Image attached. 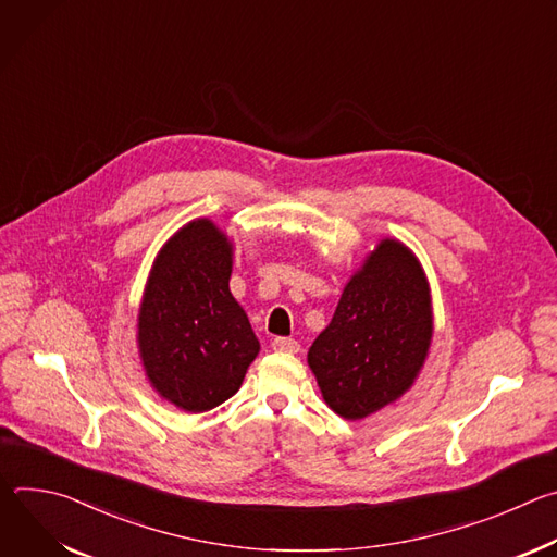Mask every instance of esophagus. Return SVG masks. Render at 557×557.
<instances>
[{
  "label": "esophagus",
  "instance_id": "34e87169",
  "mask_svg": "<svg viewBox=\"0 0 557 557\" xmlns=\"http://www.w3.org/2000/svg\"><path fill=\"white\" fill-rule=\"evenodd\" d=\"M271 346H273V350H277V352H290V355L299 352V344H297L295 339H288V337H275Z\"/></svg>",
  "mask_w": 557,
  "mask_h": 557
}]
</instances>
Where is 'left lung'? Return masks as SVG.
<instances>
[{
	"mask_svg": "<svg viewBox=\"0 0 557 557\" xmlns=\"http://www.w3.org/2000/svg\"><path fill=\"white\" fill-rule=\"evenodd\" d=\"M434 335L423 264L396 237H383L350 275L331 324L308 350L326 406L361 421L414 385Z\"/></svg>",
	"mask_w": 557,
	"mask_h": 557,
	"instance_id": "left-lung-1",
	"label": "left lung"
}]
</instances>
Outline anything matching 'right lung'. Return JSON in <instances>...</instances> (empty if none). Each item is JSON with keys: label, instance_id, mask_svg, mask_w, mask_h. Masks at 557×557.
Here are the masks:
<instances>
[{"label": "right lung", "instance_id": "add662e5", "mask_svg": "<svg viewBox=\"0 0 557 557\" xmlns=\"http://www.w3.org/2000/svg\"><path fill=\"white\" fill-rule=\"evenodd\" d=\"M233 240L209 218L161 247L136 314L145 376L161 399L200 414L240 389L260 352L245 308L228 290Z\"/></svg>", "mask_w": 557, "mask_h": 557}]
</instances>
